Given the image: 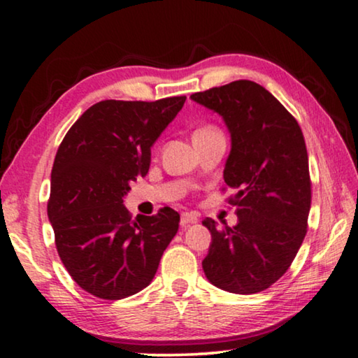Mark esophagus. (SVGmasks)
<instances>
[{
  "label": "esophagus",
  "mask_w": 358,
  "mask_h": 358,
  "mask_svg": "<svg viewBox=\"0 0 358 358\" xmlns=\"http://www.w3.org/2000/svg\"><path fill=\"white\" fill-rule=\"evenodd\" d=\"M199 222V215L197 213H189V212H184L180 215V224L182 227H187V224H194Z\"/></svg>",
  "instance_id": "34e87169"
}]
</instances>
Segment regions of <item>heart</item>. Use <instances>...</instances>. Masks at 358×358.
<instances>
[{"label":"heart","mask_w":358,"mask_h":358,"mask_svg":"<svg viewBox=\"0 0 358 358\" xmlns=\"http://www.w3.org/2000/svg\"><path fill=\"white\" fill-rule=\"evenodd\" d=\"M213 127H203V129H200V130H197V131H203V130H212Z\"/></svg>","instance_id":"b5f03b06"}]
</instances>
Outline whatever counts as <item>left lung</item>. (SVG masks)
<instances>
[{
    "label": "left lung",
    "instance_id": "8db88e82",
    "mask_svg": "<svg viewBox=\"0 0 358 358\" xmlns=\"http://www.w3.org/2000/svg\"><path fill=\"white\" fill-rule=\"evenodd\" d=\"M190 99L222 115L231 136L223 178L236 190L238 223L220 229L205 218L212 244L202 261L215 287L251 295L292 266L306 234L311 180L301 129L290 112L254 81L195 92Z\"/></svg>",
    "mask_w": 358,
    "mask_h": 358
}]
</instances>
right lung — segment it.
<instances>
[{"label": "right lung", "instance_id": "1", "mask_svg": "<svg viewBox=\"0 0 358 358\" xmlns=\"http://www.w3.org/2000/svg\"><path fill=\"white\" fill-rule=\"evenodd\" d=\"M185 96L155 102L101 101L63 138L52 168L47 212L58 256L83 290L120 300L148 287L179 228V213L164 207L131 220L124 197L143 178L151 146Z\"/></svg>", "mask_w": 358, "mask_h": 358}]
</instances>
